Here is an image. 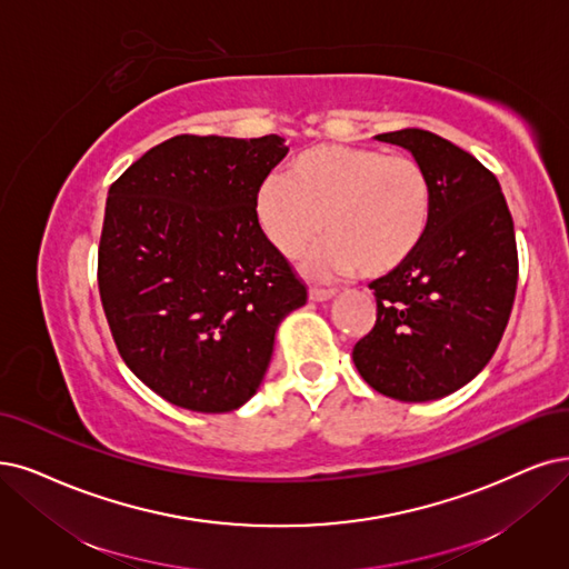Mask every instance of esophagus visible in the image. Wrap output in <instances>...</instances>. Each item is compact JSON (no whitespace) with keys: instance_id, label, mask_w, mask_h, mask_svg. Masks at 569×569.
<instances>
[{"instance_id":"34e87169","label":"esophagus","mask_w":569,"mask_h":569,"mask_svg":"<svg viewBox=\"0 0 569 569\" xmlns=\"http://www.w3.org/2000/svg\"><path fill=\"white\" fill-rule=\"evenodd\" d=\"M330 298H335V288H309L311 302H328Z\"/></svg>"}]
</instances>
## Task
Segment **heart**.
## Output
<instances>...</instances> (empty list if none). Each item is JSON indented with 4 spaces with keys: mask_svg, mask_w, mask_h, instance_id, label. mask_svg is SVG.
Instances as JSON below:
<instances>
[{
    "mask_svg": "<svg viewBox=\"0 0 569 569\" xmlns=\"http://www.w3.org/2000/svg\"><path fill=\"white\" fill-rule=\"evenodd\" d=\"M433 192L422 163L377 147L317 144L267 176L256 216L283 258H298L326 231L311 271L385 277L412 258L431 222Z\"/></svg>",
    "mask_w": 569,
    "mask_h": 569,
    "instance_id": "obj_1",
    "label": "heart"
}]
</instances>
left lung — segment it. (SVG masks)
Wrapping results in <instances>:
<instances>
[{
  "label": "left lung",
  "mask_w": 569,
  "mask_h": 569,
  "mask_svg": "<svg viewBox=\"0 0 569 569\" xmlns=\"http://www.w3.org/2000/svg\"><path fill=\"white\" fill-rule=\"evenodd\" d=\"M408 150L431 180L433 208L412 258L370 283L375 328L353 347L363 380L396 401L455 393L488 366L518 283L516 231L497 178L422 129L375 136Z\"/></svg>",
  "instance_id": "obj_1"
}]
</instances>
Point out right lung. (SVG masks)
Listing matches in <instances>:
<instances>
[{"mask_svg": "<svg viewBox=\"0 0 569 569\" xmlns=\"http://www.w3.org/2000/svg\"><path fill=\"white\" fill-rule=\"evenodd\" d=\"M279 136H176L110 187L98 288L123 363L168 403L231 412L260 389L273 338L307 302L256 216Z\"/></svg>", "mask_w": 569, "mask_h": 569, "instance_id": "obj_1", "label": "right lung"}]
</instances>
